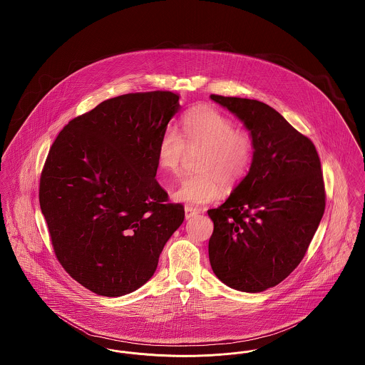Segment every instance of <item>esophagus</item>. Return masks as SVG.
I'll list each match as a JSON object with an SVG mask.
<instances>
[{
  "mask_svg": "<svg viewBox=\"0 0 365 365\" xmlns=\"http://www.w3.org/2000/svg\"><path fill=\"white\" fill-rule=\"evenodd\" d=\"M197 213H198V209L185 207V216H186V219H190L192 216H195Z\"/></svg>",
  "mask_w": 365,
  "mask_h": 365,
  "instance_id": "esophagus-1",
  "label": "esophagus"
}]
</instances>
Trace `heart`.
<instances>
[{
  "mask_svg": "<svg viewBox=\"0 0 365 365\" xmlns=\"http://www.w3.org/2000/svg\"><path fill=\"white\" fill-rule=\"evenodd\" d=\"M189 150H202L197 163L201 174L183 178L175 200L204 205L220 200V182L231 190L242 182L253 161L255 140L249 131L235 128L234 120L220 110L197 106L183 118V137L173 125L163 133L157 149L160 168L179 174Z\"/></svg>",
  "mask_w": 365,
  "mask_h": 365,
  "instance_id": "obj_1",
  "label": "heart"
}]
</instances>
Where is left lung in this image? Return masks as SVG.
Returning a JSON list of instances; mask_svg holds the SVG:
<instances>
[{
	"instance_id": "left-lung-1",
	"label": "left lung",
	"mask_w": 365,
	"mask_h": 365,
	"mask_svg": "<svg viewBox=\"0 0 365 365\" xmlns=\"http://www.w3.org/2000/svg\"><path fill=\"white\" fill-rule=\"evenodd\" d=\"M210 98L250 131L255 155L242 182L209 209V261L227 286L260 293L287 278L304 259L326 209L320 158L312 140L257 100Z\"/></svg>"
}]
</instances>
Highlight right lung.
<instances>
[{
	"mask_svg": "<svg viewBox=\"0 0 365 365\" xmlns=\"http://www.w3.org/2000/svg\"><path fill=\"white\" fill-rule=\"evenodd\" d=\"M180 109L173 91L109 98L54 139L39 179V205L54 255L72 279L104 297L153 277L185 219L158 182L157 149Z\"/></svg>",
	"mask_w": 365,
	"mask_h": 365,
	"instance_id": "obj_1",
	"label": "right lung"
}]
</instances>
